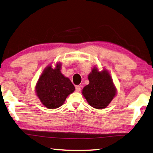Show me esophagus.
Here are the masks:
<instances>
[{"label": "esophagus", "mask_w": 153, "mask_h": 153, "mask_svg": "<svg viewBox=\"0 0 153 153\" xmlns=\"http://www.w3.org/2000/svg\"><path fill=\"white\" fill-rule=\"evenodd\" d=\"M75 90L76 92H79L80 90V86L79 85H77L75 86Z\"/></svg>", "instance_id": "obj_1"}]
</instances>
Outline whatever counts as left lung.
Returning <instances> with one entry per match:
<instances>
[{
	"mask_svg": "<svg viewBox=\"0 0 153 153\" xmlns=\"http://www.w3.org/2000/svg\"><path fill=\"white\" fill-rule=\"evenodd\" d=\"M89 84L82 90L88 104L96 109L106 108L116 95V88L107 71L98 72L94 68L88 75Z\"/></svg>",
	"mask_w": 153,
	"mask_h": 153,
	"instance_id": "left-lung-1",
	"label": "left lung"
}]
</instances>
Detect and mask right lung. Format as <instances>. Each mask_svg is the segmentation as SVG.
I'll return each instance as SVG.
<instances>
[{
	"label": "right lung",
	"instance_id": "add662e5",
	"mask_svg": "<svg viewBox=\"0 0 153 153\" xmlns=\"http://www.w3.org/2000/svg\"><path fill=\"white\" fill-rule=\"evenodd\" d=\"M60 69V64H57L55 69L51 66L47 67L36 87L38 98L49 109L60 107L75 89L71 81L61 74Z\"/></svg>",
	"mask_w": 153,
	"mask_h": 153
}]
</instances>
